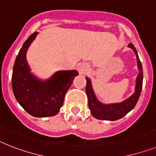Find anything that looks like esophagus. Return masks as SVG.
Here are the masks:
<instances>
[{"label": "esophagus", "instance_id": "34e87169", "mask_svg": "<svg viewBox=\"0 0 156 156\" xmlns=\"http://www.w3.org/2000/svg\"><path fill=\"white\" fill-rule=\"evenodd\" d=\"M78 70H79V72H80L81 74H85L87 71V70H88V66L86 64L81 63L78 66Z\"/></svg>", "mask_w": 156, "mask_h": 156}]
</instances>
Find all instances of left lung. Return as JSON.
Segmentation results:
<instances>
[{
    "mask_svg": "<svg viewBox=\"0 0 156 156\" xmlns=\"http://www.w3.org/2000/svg\"><path fill=\"white\" fill-rule=\"evenodd\" d=\"M129 47L133 49V51L136 54L137 60V66H138L139 74L137 75L136 80V87L135 92L132 96L127 98L126 100L120 103H114V104L105 105L100 102L97 99L94 90L92 88L91 81L89 78H86V92L88 97V105L90 109V112L96 119L104 120H116L122 118L123 116L132 109H133L139 98L140 96L141 90L143 86V67L140 60L139 58L138 53L133 44H129Z\"/></svg>",
    "mask_w": 156,
    "mask_h": 156,
    "instance_id": "8db88e82",
    "label": "left lung"
}]
</instances>
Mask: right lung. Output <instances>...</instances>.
<instances>
[{"label":"right lung","instance_id":"add662e5","mask_svg":"<svg viewBox=\"0 0 156 156\" xmlns=\"http://www.w3.org/2000/svg\"><path fill=\"white\" fill-rule=\"evenodd\" d=\"M37 35L36 31L31 35L20 50L14 62L12 86L16 99L26 112L36 117H48L60 110L66 93L78 72L59 70L44 81L31 74L26 55Z\"/></svg>","mask_w":156,"mask_h":156}]
</instances>
